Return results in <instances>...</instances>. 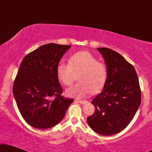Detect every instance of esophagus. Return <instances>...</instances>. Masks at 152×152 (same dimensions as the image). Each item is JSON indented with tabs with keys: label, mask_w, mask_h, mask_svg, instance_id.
I'll list each match as a JSON object with an SVG mask.
<instances>
[{
	"label": "esophagus",
	"mask_w": 152,
	"mask_h": 152,
	"mask_svg": "<svg viewBox=\"0 0 152 152\" xmlns=\"http://www.w3.org/2000/svg\"><path fill=\"white\" fill-rule=\"evenodd\" d=\"M76 102L80 103L81 104H85L88 103V101H86V100H76Z\"/></svg>",
	"instance_id": "obj_1"
}]
</instances>
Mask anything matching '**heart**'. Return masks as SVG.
Returning <instances> with one entry per match:
<instances>
[{"label":"heart","mask_w":152,"mask_h":152,"mask_svg":"<svg viewBox=\"0 0 152 152\" xmlns=\"http://www.w3.org/2000/svg\"><path fill=\"white\" fill-rule=\"evenodd\" d=\"M69 64L59 62L57 67L58 79L66 86H69L76 80L77 84L68 88V96L80 98L90 93L101 91L107 79L108 70L105 64L97 61L88 51H79L72 54L68 59Z\"/></svg>","instance_id":"obj_1"}]
</instances>
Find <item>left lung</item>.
<instances>
[{"label": "left lung", "mask_w": 152, "mask_h": 152, "mask_svg": "<svg viewBox=\"0 0 152 152\" xmlns=\"http://www.w3.org/2000/svg\"><path fill=\"white\" fill-rule=\"evenodd\" d=\"M107 67V79L103 91L93 99L95 111L87 118L89 126L103 136L124 130L134 118L141 102V90L133 65L117 52L97 48Z\"/></svg>", "instance_id": "1"}]
</instances>
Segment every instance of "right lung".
<instances>
[{
	"label": "right lung",
	"mask_w": 152,
	"mask_h": 152,
	"mask_svg": "<svg viewBox=\"0 0 152 152\" xmlns=\"http://www.w3.org/2000/svg\"><path fill=\"white\" fill-rule=\"evenodd\" d=\"M68 45L48 43L28 54L13 84L18 109L26 122L39 129L52 128L63 120L73 99L62 96L57 67Z\"/></svg>",
	"instance_id": "obj_1"
}]
</instances>
